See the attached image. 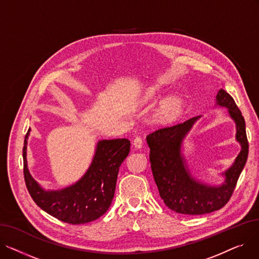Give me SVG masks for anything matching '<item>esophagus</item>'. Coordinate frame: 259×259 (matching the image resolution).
Instances as JSON below:
<instances>
[{"label": "esophagus", "instance_id": "esophagus-1", "mask_svg": "<svg viewBox=\"0 0 259 259\" xmlns=\"http://www.w3.org/2000/svg\"><path fill=\"white\" fill-rule=\"evenodd\" d=\"M133 146L135 149H142L143 148V140L141 138H137L133 141Z\"/></svg>", "mask_w": 259, "mask_h": 259}]
</instances>
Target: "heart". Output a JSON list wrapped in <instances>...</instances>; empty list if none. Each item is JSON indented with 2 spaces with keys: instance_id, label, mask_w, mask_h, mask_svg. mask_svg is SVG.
Returning <instances> with one entry per match:
<instances>
[{
  "instance_id": "obj_1",
  "label": "heart",
  "mask_w": 259,
  "mask_h": 259,
  "mask_svg": "<svg viewBox=\"0 0 259 259\" xmlns=\"http://www.w3.org/2000/svg\"><path fill=\"white\" fill-rule=\"evenodd\" d=\"M165 95V90L159 86L146 88L135 100L138 106H150L159 102ZM186 102L182 94L174 93L167 97L156 109L154 117L159 124H172L182 117L185 112Z\"/></svg>"
}]
</instances>
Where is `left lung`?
Segmentation results:
<instances>
[{"instance_id": "left-lung-1", "label": "left lung", "mask_w": 259, "mask_h": 259, "mask_svg": "<svg viewBox=\"0 0 259 259\" xmlns=\"http://www.w3.org/2000/svg\"><path fill=\"white\" fill-rule=\"evenodd\" d=\"M214 106L227 109L230 118L235 124V140L240 145V151L232 165L219 173L223 179L219 185L197 178L184 154L185 140L201 115L190 118L183 124L158 129L146 138L150 148L151 168L159 195L166 206L176 213L201 215L223 208L232 195L247 162L249 144L246 122L233 98L224 89H220Z\"/></svg>"}]
</instances>
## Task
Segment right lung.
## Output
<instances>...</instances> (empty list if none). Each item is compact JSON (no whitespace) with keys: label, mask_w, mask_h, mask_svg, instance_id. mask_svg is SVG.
Instances as JSON below:
<instances>
[{"label":"right lung","mask_w":259,"mask_h":259,"mask_svg":"<svg viewBox=\"0 0 259 259\" xmlns=\"http://www.w3.org/2000/svg\"><path fill=\"white\" fill-rule=\"evenodd\" d=\"M31 129L25 135L23 147L24 178L36 205L56 219L72 225L98 220L110 207L121 162L130 151L127 139L100 140L88 169L72 185L61 189L44 188L31 175L27 160V145Z\"/></svg>","instance_id":"right-lung-1"}]
</instances>
